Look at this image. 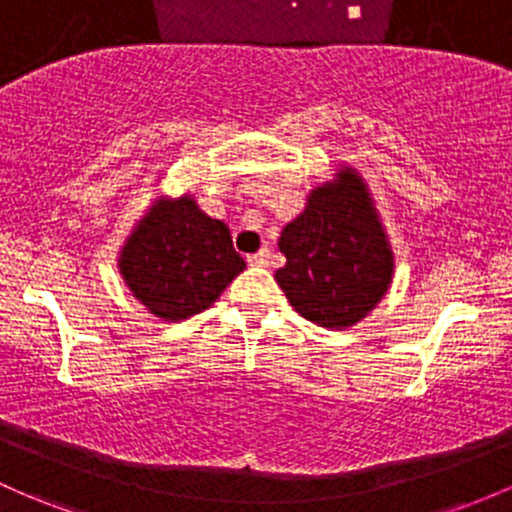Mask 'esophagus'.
Here are the masks:
<instances>
[{
	"label": "esophagus",
	"instance_id": "1",
	"mask_svg": "<svg viewBox=\"0 0 512 512\" xmlns=\"http://www.w3.org/2000/svg\"><path fill=\"white\" fill-rule=\"evenodd\" d=\"M270 247H262L260 252H255V255H250L247 257V262H250V265H255V267H267L270 265Z\"/></svg>",
	"mask_w": 512,
	"mask_h": 512
}]
</instances>
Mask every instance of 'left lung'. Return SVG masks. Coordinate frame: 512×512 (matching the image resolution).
Instances as JSON below:
<instances>
[{"label":"left lung","instance_id":"left-lung-1","mask_svg":"<svg viewBox=\"0 0 512 512\" xmlns=\"http://www.w3.org/2000/svg\"><path fill=\"white\" fill-rule=\"evenodd\" d=\"M277 245L287 265L274 279L294 311L316 326H355L383 301L395 277V252L373 193L348 164L311 188Z\"/></svg>","mask_w":512,"mask_h":512}]
</instances>
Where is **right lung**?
I'll return each mask as SVG.
<instances>
[{
  "instance_id": "right-lung-1",
  "label": "right lung",
  "mask_w": 512,
  "mask_h": 512,
  "mask_svg": "<svg viewBox=\"0 0 512 512\" xmlns=\"http://www.w3.org/2000/svg\"><path fill=\"white\" fill-rule=\"evenodd\" d=\"M245 267L228 225L203 213L193 193L154 198L117 252L129 294L166 324L208 309Z\"/></svg>"
}]
</instances>
